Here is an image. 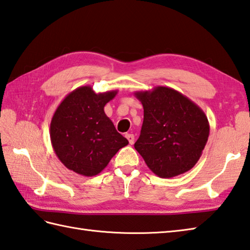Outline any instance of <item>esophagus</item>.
<instances>
[{
  "label": "esophagus",
  "mask_w": 250,
  "mask_h": 250,
  "mask_svg": "<svg viewBox=\"0 0 250 250\" xmlns=\"http://www.w3.org/2000/svg\"><path fill=\"white\" fill-rule=\"evenodd\" d=\"M125 137L127 138V140H128L129 145H134V142H135V136L134 135H132V134H126Z\"/></svg>",
  "instance_id": "esophagus-1"
}]
</instances>
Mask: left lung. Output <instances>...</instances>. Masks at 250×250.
Wrapping results in <instances>:
<instances>
[{
	"label": "left lung",
	"instance_id": "1",
	"mask_svg": "<svg viewBox=\"0 0 250 250\" xmlns=\"http://www.w3.org/2000/svg\"><path fill=\"white\" fill-rule=\"evenodd\" d=\"M144 123L135 149L161 178L185 174L200 160L209 136L204 111L179 91L165 86L136 91Z\"/></svg>",
	"mask_w": 250,
	"mask_h": 250
}]
</instances>
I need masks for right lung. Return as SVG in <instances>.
<instances>
[{
    "instance_id": "obj_1",
    "label": "right lung",
    "mask_w": 250,
    "mask_h": 250,
    "mask_svg": "<svg viewBox=\"0 0 250 250\" xmlns=\"http://www.w3.org/2000/svg\"><path fill=\"white\" fill-rule=\"evenodd\" d=\"M118 90L96 94L90 86L71 91L50 122V141L60 162L79 175H98L128 140L116 131L104 105Z\"/></svg>"
}]
</instances>
